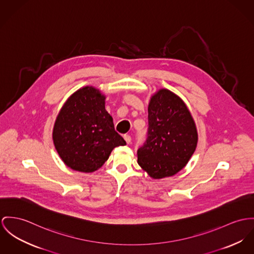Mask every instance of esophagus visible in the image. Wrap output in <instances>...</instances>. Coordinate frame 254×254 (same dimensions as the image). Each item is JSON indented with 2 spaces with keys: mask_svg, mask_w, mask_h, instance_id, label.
I'll list each match as a JSON object with an SVG mask.
<instances>
[{
  "mask_svg": "<svg viewBox=\"0 0 254 254\" xmlns=\"http://www.w3.org/2000/svg\"><path fill=\"white\" fill-rule=\"evenodd\" d=\"M124 139L126 140V142H127V144H129V143L131 142V137L129 136V135H127V134H125V135H124Z\"/></svg>",
  "mask_w": 254,
  "mask_h": 254,
  "instance_id": "1",
  "label": "esophagus"
}]
</instances>
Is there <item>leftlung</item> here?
<instances>
[{
  "label": "left lung",
  "instance_id": "8db88e82",
  "mask_svg": "<svg viewBox=\"0 0 254 254\" xmlns=\"http://www.w3.org/2000/svg\"><path fill=\"white\" fill-rule=\"evenodd\" d=\"M148 121L147 140L137 151V162L153 179L174 176L195 151L194 120L182 98L160 89L150 99Z\"/></svg>",
  "mask_w": 254,
  "mask_h": 254
}]
</instances>
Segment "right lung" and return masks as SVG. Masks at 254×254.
I'll use <instances>...</instances> for the list:
<instances>
[{
    "label": "right lung",
    "mask_w": 254,
    "mask_h": 254,
    "mask_svg": "<svg viewBox=\"0 0 254 254\" xmlns=\"http://www.w3.org/2000/svg\"><path fill=\"white\" fill-rule=\"evenodd\" d=\"M106 97L93 86L74 92L56 118L53 142L64 163L72 170L92 173L118 146L127 143L114 128L105 109Z\"/></svg>",
    "instance_id": "add662e5"
}]
</instances>
